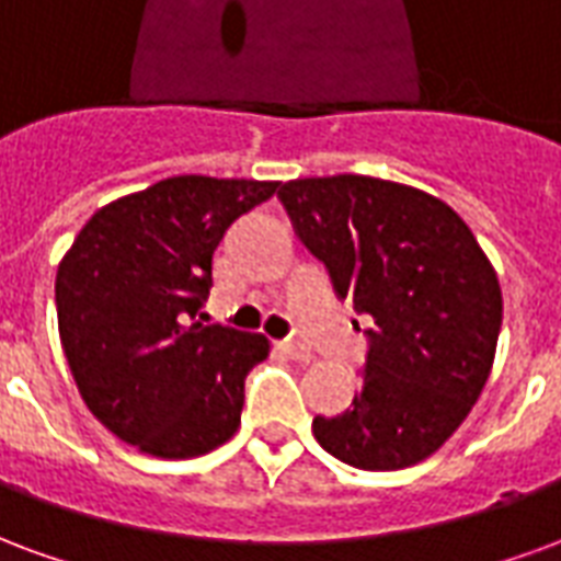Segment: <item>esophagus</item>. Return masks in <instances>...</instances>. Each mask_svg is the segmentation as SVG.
<instances>
[{
	"instance_id": "1",
	"label": "esophagus",
	"mask_w": 561,
	"mask_h": 561,
	"mask_svg": "<svg viewBox=\"0 0 561 561\" xmlns=\"http://www.w3.org/2000/svg\"><path fill=\"white\" fill-rule=\"evenodd\" d=\"M284 353L289 355L293 362H301V365H305V362H310V358H313V353H310L308 343H296V341L284 343Z\"/></svg>"
}]
</instances>
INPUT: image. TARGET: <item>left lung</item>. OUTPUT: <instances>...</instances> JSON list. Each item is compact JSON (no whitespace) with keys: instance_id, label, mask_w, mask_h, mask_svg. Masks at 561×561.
Segmentation results:
<instances>
[{"instance_id":"8db88e82","label":"left lung","mask_w":561,"mask_h":561,"mask_svg":"<svg viewBox=\"0 0 561 561\" xmlns=\"http://www.w3.org/2000/svg\"><path fill=\"white\" fill-rule=\"evenodd\" d=\"M296 236L334 293L374 320L350 410L313 419V436L370 472L431 457L488 382L502 289L463 218L419 187L374 175L296 179L277 191Z\"/></svg>"}]
</instances>
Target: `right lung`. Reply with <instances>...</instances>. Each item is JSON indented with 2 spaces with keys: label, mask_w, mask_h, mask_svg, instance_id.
Masks as SVG:
<instances>
[{
  "label": "right lung",
  "mask_w": 561,
  "mask_h": 561,
  "mask_svg": "<svg viewBox=\"0 0 561 561\" xmlns=\"http://www.w3.org/2000/svg\"><path fill=\"white\" fill-rule=\"evenodd\" d=\"M277 182L173 175L98 208L56 272L65 358L89 412L163 460L218 448L239 431L244 376L263 334L203 325L211 256Z\"/></svg>",
  "instance_id": "right-lung-1"
}]
</instances>
